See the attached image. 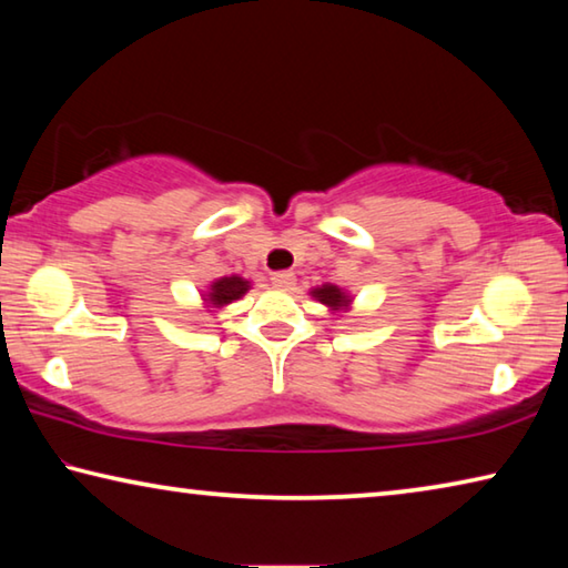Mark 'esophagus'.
I'll return each mask as SVG.
<instances>
[{
	"label": "esophagus",
	"instance_id": "1",
	"mask_svg": "<svg viewBox=\"0 0 568 568\" xmlns=\"http://www.w3.org/2000/svg\"><path fill=\"white\" fill-rule=\"evenodd\" d=\"M271 281L275 287H283V291H291V287L295 285V273L291 271H277L271 275Z\"/></svg>",
	"mask_w": 568,
	"mask_h": 568
}]
</instances>
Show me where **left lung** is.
Returning <instances> with one entry per match:
<instances>
[{"label": "left lung", "instance_id": "obj_1", "mask_svg": "<svg viewBox=\"0 0 568 568\" xmlns=\"http://www.w3.org/2000/svg\"><path fill=\"white\" fill-rule=\"evenodd\" d=\"M313 295L318 297L321 303L331 305V307H341L345 303V295L341 293V287H335V285H323V287H318V291H313Z\"/></svg>", "mask_w": 568, "mask_h": 568}]
</instances>
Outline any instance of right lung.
Segmentation results:
<instances>
[{
	"label": "right lung",
	"instance_id": "add662e5",
	"mask_svg": "<svg viewBox=\"0 0 568 568\" xmlns=\"http://www.w3.org/2000/svg\"><path fill=\"white\" fill-rule=\"evenodd\" d=\"M247 281H243V277H223V281H217L213 285V293H210V301H213L215 305H223V303H230V301H237L240 295H245L247 291Z\"/></svg>",
	"mask_w": 568,
	"mask_h": 568
}]
</instances>
